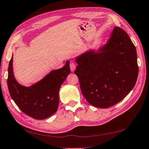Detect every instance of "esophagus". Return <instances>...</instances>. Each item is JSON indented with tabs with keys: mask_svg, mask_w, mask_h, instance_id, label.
I'll list each match as a JSON object with an SVG mask.
<instances>
[{
	"mask_svg": "<svg viewBox=\"0 0 149 149\" xmlns=\"http://www.w3.org/2000/svg\"><path fill=\"white\" fill-rule=\"evenodd\" d=\"M70 70H71V71L73 72H74V70L75 69V68H76V65H75V64L74 63H71L70 64Z\"/></svg>",
	"mask_w": 149,
	"mask_h": 149,
	"instance_id": "1",
	"label": "esophagus"
}]
</instances>
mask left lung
Wrapping results in <instances>:
<instances>
[{"instance_id": "1", "label": "left lung", "mask_w": 149, "mask_h": 149, "mask_svg": "<svg viewBox=\"0 0 149 149\" xmlns=\"http://www.w3.org/2000/svg\"><path fill=\"white\" fill-rule=\"evenodd\" d=\"M74 72L89 104L100 108L115 105L134 87L138 76L137 52L126 32L113 29L106 44L75 58Z\"/></svg>"}]
</instances>
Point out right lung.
Returning a JSON list of instances; mask_svg holds the SVG:
<instances>
[{
  "label": "right lung",
  "mask_w": 149,
  "mask_h": 149,
  "mask_svg": "<svg viewBox=\"0 0 149 149\" xmlns=\"http://www.w3.org/2000/svg\"><path fill=\"white\" fill-rule=\"evenodd\" d=\"M70 72V61H68L62 68L52 70L38 82L30 86L21 85L13 75L12 55L7 80L10 94L26 115L37 120L45 119L57 111L59 89Z\"/></svg>",
  "instance_id": "right-lung-1"
}]
</instances>
